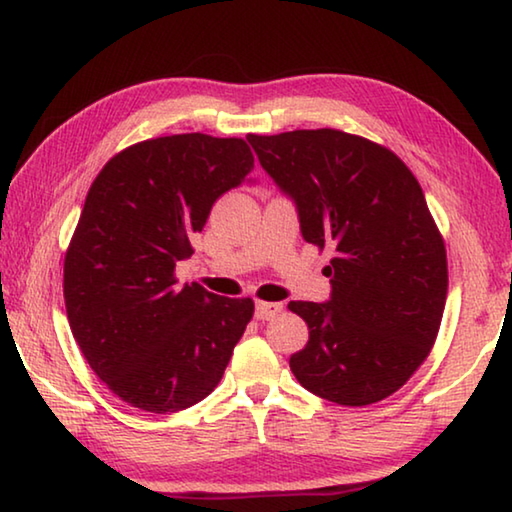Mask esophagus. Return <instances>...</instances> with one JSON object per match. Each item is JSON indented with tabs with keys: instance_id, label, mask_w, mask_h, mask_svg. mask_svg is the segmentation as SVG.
Returning a JSON list of instances; mask_svg holds the SVG:
<instances>
[{
	"instance_id": "esophagus-1",
	"label": "esophagus",
	"mask_w": 512,
	"mask_h": 512,
	"mask_svg": "<svg viewBox=\"0 0 512 512\" xmlns=\"http://www.w3.org/2000/svg\"><path fill=\"white\" fill-rule=\"evenodd\" d=\"M280 311H282L280 302H264V300H259L257 305H255V316L259 320H273L277 314H280Z\"/></svg>"
}]
</instances>
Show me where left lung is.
Instances as JSON below:
<instances>
[{
	"label": "left lung",
	"instance_id": "obj_1",
	"mask_svg": "<svg viewBox=\"0 0 512 512\" xmlns=\"http://www.w3.org/2000/svg\"><path fill=\"white\" fill-rule=\"evenodd\" d=\"M246 140L296 201L307 244L332 250V298L289 302L309 327L293 375L341 406L386 400L429 357L445 311V241L420 183L391 149L334 128Z\"/></svg>",
	"mask_w": 512,
	"mask_h": 512
}]
</instances>
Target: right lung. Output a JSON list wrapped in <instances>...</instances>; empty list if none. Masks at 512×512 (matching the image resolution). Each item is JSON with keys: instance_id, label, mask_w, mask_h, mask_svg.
Here are the masks:
<instances>
[{"instance_id": "1", "label": "right lung", "mask_w": 512, "mask_h": 512, "mask_svg": "<svg viewBox=\"0 0 512 512\" xmlns=\"http://www.w3.org/2000/svg\"><path fill=\"white\" fill-rule=\"evenodd\" d=\"M253 167L241 137L183 133L128 146L94 178L65 253V309L85 361L135 409L201 402L253 318L250 298L176 280L216 198Z\"/></svg>"}]
</instances>
